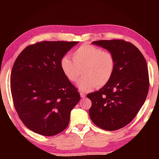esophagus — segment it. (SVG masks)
Segmentation results:
<instances>
[{
    "mask_svg": "<svg viewBox=\"0 0 159 159\" xmlns=\"http://www.w3.org/2000/svg\"><path fill=\"white\" fill-rule=\"evenodd\" d=\"M80 97H81V98H85V96H86L85 94L84 93H83V92L80 93Z\"/></svg>",
    "mask_w": 159,
    "mask_h": 159,
    "instance_id": "34e87169",
    "label": "esophagus"
}]
</instances>
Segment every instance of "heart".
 Segmentation results:
<instances>
[{"label":"heart","instance_id":"heart-1","mask_svg":"<svg viewBox=\"0 0 159 159\" xmlns=\"http://www.w3.org/2000/svg\"><path fill=\"white\" fill-rule=\"evenodd\" d=\"M73 60L64 56L61 60V68L67 79L76 82L83 74L85 76L78 83L84 92L102 87L109 83L114 74L116 61L112 52L93 45L84 44L72 53Z\"/></svg>","mask_w":159,"mask_h":159}]
</instances>
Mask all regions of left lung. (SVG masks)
I'll return each mask as SVG.
<instances>
[{
    "label": "left lung",
    "instance_id": "obj_1",
    "mask_svg": "<svg viewBox=\"0 0 159 159\" xmlns=\"http://www.w3.org/2000/svg\"><path fill=\"white\" fill-rule=\"evenodd\" d=\"M93 44L114 56V74L98 91L88 94L89 115L99 128L113 131L129 124L146 100L149 88L147 61L136 46L124 40H100Z\"/></svg>",
    "mask_w": 159,
    "mask_h": 159
}]
</instances>
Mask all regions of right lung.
<instances>
[{
	"mask_svg": "<svg viewBox=\"0 0 159 159\" xmlns=\"http://www.w3.org/2000/svg\"><path fill=\"white\" fill-rule=\"evenodd\" d=\"M77 41H41L25 48L13 64L10 89L19 117L29 130L53 136L69 125L80 100L67 79L61 60Z\"/></svg>",
	"mask_w": 159,
	"mask_h": 159,
	"instance_id": "right-lung-1",
	"label": "right lung"
}]
</instances>
